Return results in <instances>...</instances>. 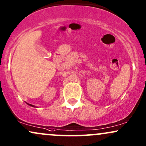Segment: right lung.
Returning a JSON list of instances; mask_svg holds the SVG:
<instances>
[{"label": "right lung", "instance_id": "right-lung-1", "mask_svg": "<svg viewBox=\"0 0 146 146\" xmlns=\"http://www.w3.org/2000/svg\"><path fill=\"white\" fill-rule=\"evenodd\" d=\"M29 104V105L31 106V107H34V106H33V105H32V104Z\"/></svg>", "mask_w": 146, "mask_h": 146}]
</instances>
